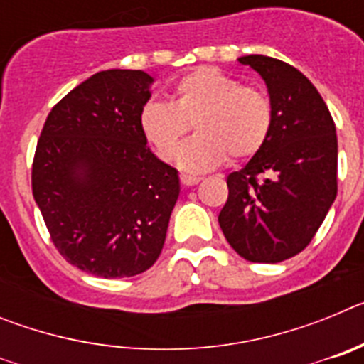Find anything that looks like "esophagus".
<instances>
[{"mask_svg":"<svg viewBox=\"0 0 364 364\" xmlns=\"http://www.w3.org/2000/svg\"><path fill=\"white\" fill-rule=\"evenodd\" d=\"M180 182L184 186H195L200 182V176H189V175H180Z\"/></svg>","mask_w":364,"mask_h":364,"instance_id":"1","label":"esophagus"}]
</instances>
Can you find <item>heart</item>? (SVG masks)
I'll return each instance as SVG.
<instances>
[{"mask_svg":"<svg viewBox=\"0 0 364 364\" xmlns=\"http://www.w3.org/2000/svg\"><path fill=\"white\" fill-rule=\"evenodd\" d=\"M140 124L164 162L176 159L180 142L195 125L198 133L184 144L178 162L186 171L202 173L226 162L230 154L244 160L259 153L272 133L273 105L257 87L200 67L176 82L171 104L144 105Z\"/></svg>","mask_w":364,"mask_h":364,"instance_id":"obj_1","label":"heart"}]
</instances>
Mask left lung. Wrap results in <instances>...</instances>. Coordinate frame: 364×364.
<instances>
[{
	"label": "left lung",
	"instance_id": "8db88e82",
	"mask_svg": "<svg viewBox=\"0 0 364 364\" xmlns=\"http://www.w3.org/2000/svg\"><path fill=\"white\" fill-rule=\"evenodd\" d=\"M262 76L273 105L268 142L228 175L222 233L250 262H281L315 237L337 195V134L314 83L269 56L239 58Z\"/></svg>",
	"mask_w": 364,
	"mask_h": 364
}]
</instances>
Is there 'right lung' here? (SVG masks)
Wrapping results in <instances>:
<instances>
[{
    "label": "right lung",
    "mask_w": 364,
    "mask_h": 364,
    "mask_svg": "<svg viewBox=\"0 0 364 364\" xmlns=\"http://www.w3.org/2000/svg\"><path fill=\"white\" fill-rule=\"evenodd\" d=\"M144 70H100L49 112L32 160V195L60 255L96 277L156 262L180 195L178 171L147 147Z\"/></svg>",
    "instance_id": "add662e5"
}]
</instances>
